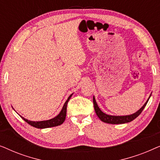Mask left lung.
I'll return each instance as SVG.
<instances>
[{
  "label": "left lung",
  "mask_w": 160,
  "mask_h": 160,
  "mask_svg": "<svg viewBox=\"0 0 160 160\" xmlns=\"http://www.w3.org/2000/svg\"><path fill=\"white\" fill-rule=\"evenodd\" d=\"M151 97V95L148 98V99L146 100V102H145V104L143 105V106L141 107V108L139 109L138 111H136V112L132 113L131 115H127V116H111V115H108L106 113H105L102 112V111L100 110L99 107H98L97 102H96L95 98V97H93V103H94V108H95V111L96 114L99 119L101 120L102 122H105V123H108V124H124V123H128V122H130L132 120H134L135 118L138 117V116L141 114V113L143 111V110L145 108V106L147 104V102L149 100V98Z\"/></svg>",
  "instance_id": "1"
}]
</instances>
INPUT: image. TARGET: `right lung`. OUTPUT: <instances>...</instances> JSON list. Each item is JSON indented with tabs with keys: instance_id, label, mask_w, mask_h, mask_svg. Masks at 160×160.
<instances>
[{
	"instance_id": "add662e5",
	"label": "right lung",
	"mask_w": 160,
	"mask_h": 160,
	"mask_svg": "<svg viewBox=\"0 0 160 160\" xmlns=\"http://www.w3.org/2000/svg\"><path fill=\"white\" fill-rule=\"evenodd\" d=\"M73 94H71V95L69 96L68 100L65 101L64 106H63L62 110L60 112V113L55 117L53 119H51L49 120H46V121H40V122H32L30 121V120H28L25 119V118L22 117H20L22 118V119L25 120V121L31 125L34 128H39V129H43V128H52V127H56L58 125H60L62 124L63 122H64L65 119V117H66V112H67V104L70 98H71V96Z\"/></svg>"
}]
</instances>
